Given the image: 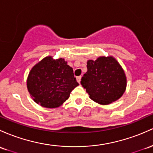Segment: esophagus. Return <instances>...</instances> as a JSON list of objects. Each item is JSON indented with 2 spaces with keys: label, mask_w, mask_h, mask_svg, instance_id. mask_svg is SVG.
Instances as JSON below:
<instances>
[{
  "label": "esophagus",
  "mask_w": 153,
  "mask_h": 153,
  "mask_svg": "<svg viewBox=\"0 0 153 153\" xmlns=\"http://www.w3.org/2000/svg\"><path fill=\"white\" fill-rule=\"evenodd\" d=\"M76 80H77V81L78 82V83H80V80H81V76H78V77H77L76 78Z\"/></svg>",
  "instance_id": "esophagus-1"
}]
</instances>
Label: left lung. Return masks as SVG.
<instances>
[{"label": "left lung", "mask_w": 153, "mask_h": 153, "mask_svg": "<svg viewBox=\"0 0 153 153\" xmlns=\"http://www.w3.org/2000/svg\"><path fill=\"white\" fill-rule=\"evenodd\" d=\"M80 83L93 101L106 105L123 96L127 80L123 69L113 56H100L95 61H87V72Z\"/></svg>", "instance_id": "obj_1"}]
</instances>
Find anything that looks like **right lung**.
<instances>
[{
    "instance_id": "obj_1",
    "label": "right lung",
    "mask_w": 153,
    "mask_h": 153,
    "mask_svg": "<svg viewBox=\"0 0 153 153\" xmlns=\"http://www.w3.org/2000/svg\"><path fill=\"white\" fill-rule=\"evenodd\" d=\"M79 85L73 70L63 58L46 56L35 65L27 79V87L36 103L46 108L61 106Z\"/></svg>"
}]
</instances>
